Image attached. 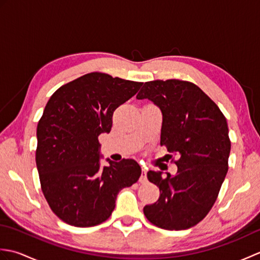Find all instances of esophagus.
Returning a JSON list of instances; mask_svg holds the SVG:
<instances>
[{"label":"esophagus","instance_id":"obj_1","mask_svg":"<svg viewBox=\"0 0 260 260\" xmlns=\"http://www.w3.org/2000/svg\"><path fill=\"white\" fill-rule=\"evenodd\" d=\"M140 182H141V183H146V182H147V176H146V170L145 169H142V174H141V178H140Z\"/></svg>","mask_w":260,"mask_h":260}]
</instances>
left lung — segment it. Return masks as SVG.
I'll return each instance as SVG.
<instances>
[{"mask_svg": "<svg viewBox=\"0 0 260 260\" xmlns=\"http://www.w3.org/2000/svg\"><path fill=\"white\" fill-rule=\"evenodd\" d=\"M136 98L150 99L161 109V145L178 156L175 175L167 173L164 178L162 172H147L148 181L159 189V198L143 211L158 228L189 229L211 210L228 172L227 119L217 104L190 81H147Z\"/></svg>", "mask_w": 260, "mask_h": 260, "instance_id": "8db88e82", "label": "left lung"}]
</instances>
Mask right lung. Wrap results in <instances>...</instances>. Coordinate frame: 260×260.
<instances>
[{
    "label": "right lung",
    "instance_id": "right-lung-1",
    "mask_svg": "<svg viewBox=\"0 0 260 260\" xmlns=\"http://www.w3.org/2000/svg\"><path fill=\"white\" fill-rule=\"evenodd\" d=\"M143 82L90 73L53 92L37 127L36 163L53 213L75 227L110 217L118 192L136 183L142 170L132 158L101 167L98 136L109 133L113 114Z\"/></svg>",
    "mask_w": 260,
    "mask_h": 260
}]
</instances>
